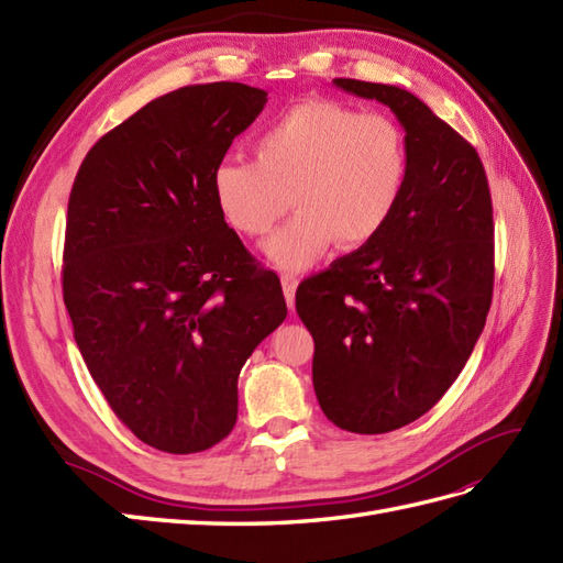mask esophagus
I'll use <instances>...</instances> for the list:
<instances>
[{
    "label": "esophagus",
    "mask_w": 563,
    "mask_h": 563,
    "mask_svg": "<svg viewBox=\"0 0 563 563\" xmlns=\"http://www.w3.org/2000/svg\"><path fill=\"white\" fill-rule=\"evenodd\" d=\"M280 283H283V292H285L287 305H290V309H295V292H297V285H299L297 276H292V273H283Z\"/></svg>",
    "instance_id": "obj_1"
}]
</instances>
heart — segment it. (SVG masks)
<instances>
[{
    "label": "heart",
    "mask_w": 563,
    "mask_h": 563,
    "mask_svg": "<svg viewBox=\"0 0 563 563\" xmlns=\"http://www.w3.org/2000/svg\"><path fill=\"white\" fill-rule=\"evenodd\" d=\"M256 158L216 164L211 192L240 235H266L287 207L297 213L264 242L283 271L311 266L330 244L362 247L393 221L409 178L401 128L333 99H305L254 140Z\"/></svg>",
    "instance_id": "obj_1"
}]
</instances>
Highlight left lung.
Returning <instances> with one entry per match:
<instances>
[{"label": "left lung", "mask_w": 563, "mask_h": 563, "mask_svg": "<svg viewBox=\"0 0 563 563\" xmlns=\"http://www.w3.org/2000/svg\"><path fill=\"white\" fill-rule=\"evenodd\" d=\"M333 85L390 107L407 133L409 178L393 221L297 287L323 413L342 430L378 435L435 407L483 333L493 199L478 152L419 97L352 78Z\"/></svg>", "instance_id": "left-lung-1"}]
</instances>
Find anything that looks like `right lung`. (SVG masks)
Wrapping results in <instances>:
<instances>
[{
  "instance_id": "add662e5",
  "label": "right lung",
  "mask_w": 563,
  "mask_h": 563,
  "mask_svg": "<svg viewBox=\"0 0 563 563\" xmlns=\"http://www.w3.org/2000/svg\"><path fill=\"white\" fill-rule=\"evenodd\" d=\"M242 82L156 97L85 156L68 197L64 301L92 380L144 444L205 452L238 421V376L287 316L211 192L264 111Z\"/></svg>"
}]
</instances>
